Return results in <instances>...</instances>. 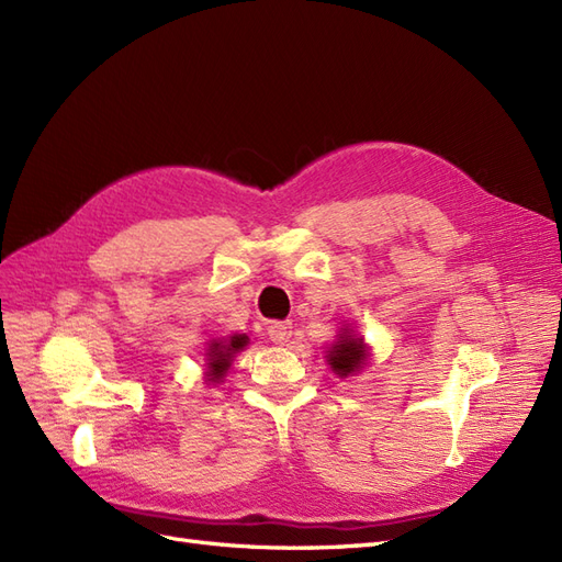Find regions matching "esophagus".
I'll list each match as a JSON object with an SVG mask.
<instances>
[{
    "label": "esophagus",
    "instance_id": "obj_1",
    "mask_svg": "<svg viewBox=\"0 0 562 562\" xmlns=\"http://www.w3.org/2000/svg\"><path fill=\"white\" fill-rule=\"evenodd\" d=\"M267 335H269L271 342L285 345L293 335V323L291 321H271L267 326Z\"/></svg>",
    "mask_w": 562,
    "mask_h": 562
}]
</instances>
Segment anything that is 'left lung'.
<instances>
[{
  "mask_svg": "<svg viewBox=\"0 0 562 562\" xmlns=\"http://www.w3.org/2000/svg\"><path fill=\"white\" fill-rule=\"evenodd\" d=\"M363 361H366L363 342L359 337H353L349 333L339 337V342L328 353V363L339 378H347V375H351V372L361 370Z\"/></svg>",
  "mask_w": 562,
  "mask_h": 562,
  "instance_id": "1",
  "label": "left lung"
}]
</instances>
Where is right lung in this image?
<instances>
[{"label":"right lung","mask_w":562,"mask_h":562,"mask_svg":"<svg viewBox=\"0 0 562 562\" xmlns=\"http://www.w3.org/2000/svg\"><path fill=\"white\" fill-rule=\"evenodd\" d=\"M248 345L246 335H234L229 342H213L209 349V382L223 380L227 368L232 366V359L236 351H241Z\"/></svg>","instance_id":"1"}]
</instances>
